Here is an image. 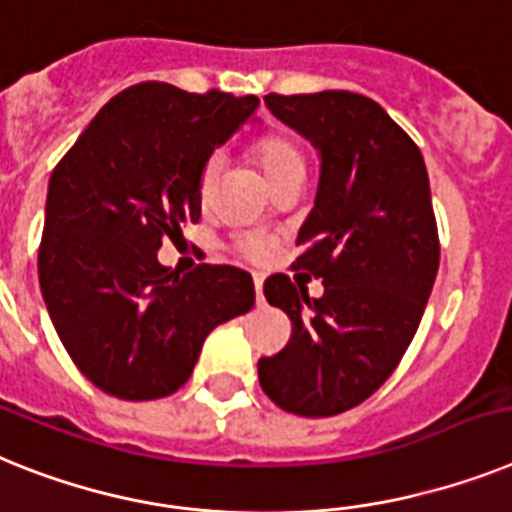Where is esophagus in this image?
Segmentation results:
<instances>
[{
    "label": "esophagus",
    "instance_id": "esophagus-1",
    "mask_svg": "<svg viewBox=\"0 0 512 512\" xmlns=\"http://www.w3.org/2000/svg\"><path fill=\"white\" fill-rule=\"evenodd\" d=\"M255 294H257V304H263V273H255Z\"/></svg>",
    "mask_w": 512,
    "mask_h": 512
}]
</instances>
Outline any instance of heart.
<instances>
[{
	"mask_svg": "<svg viewBox=\"0 0 512 512\" xmlns=\"http://www.w3.org/2000/svg\"><path fill=\"white\" fill-rule=\"evenodd\" d=\"M252 156L257 158L263 174L268 176V182L273 184L276 190L278 184L289 182V179H304L307 174V158H304V150L299 145L291 132L286 130H270L263 132L260 137H255L252 143ZM218 158H208L200 169V176H197V197H200V205L208 208L216 197V184H218ZM239 252L249 260H265L270 255V239L263 234H244L239 236L236 242Z\"/></svg>",
	"mask_w": 512,
	"mask_h": 512,
	"instance_id": "obj_1",
	"label": "heart"
}]
</instances>
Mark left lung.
<instances>
[{
  "label": "left lung",
  "mask_w": 512,
  "mask_h": 512,
  "mask_svg": "<svg viewBox=\"0 0 512 512\" xmlns=\"http://www.w3.org/2000/svg\"><path fill=\"white\" fill-rule=\"evenodd\" d=\"M265 106L320 150L294 270L322 278L325 294L312 299L283 273L265 281L291 338L257 362V375L283 411L336 416L393 375L422 322L440 265L427 166L380 103L359 93H270Z\"/></svg>",
  "instance_id": "left-lung-1"
}]
</instances>
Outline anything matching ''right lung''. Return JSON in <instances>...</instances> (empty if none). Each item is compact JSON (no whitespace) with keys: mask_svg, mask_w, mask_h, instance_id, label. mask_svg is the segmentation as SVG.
<instances>
[{"mask_svg":"<svg viewBox=\"0 0 512 512\" xmlns=\"http://www.w3.org/2000/svg\"><path fill=\"white\" fill-rule=\"evenodd\" d=\"M257 103L137 83L51 171L38 283L59 341L103 393H176L210 330L255 304L247 270L203 263L179 276L156 252L182 236V223L200 221V169Z\"/></svg>","mask_w":512,"mask_h":512,"instance_id":"add662e5","label":"right lung"}]
</instances>
